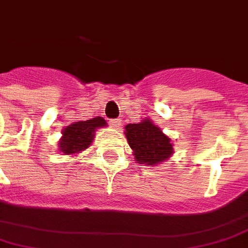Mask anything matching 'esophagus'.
<instances>
[{
	"mask_svg": "<svg viewBox=\"0 0 248 248\" xmlns=\"http://www.w3.org/2000/svg\"><path fill=\"white\" fill-rule=\"evenodd\" d=\"M121 124H122V122H121V120H110V121H109V124H110V126H112V127H114V128L120 127Z\"/></svg>",
	"mask_w": 248,
	"mask_h": 248,
	"instance_id": "obj_1",
	"label": "esophagus"
}]
</instances>
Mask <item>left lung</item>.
Masks as SVG:
<instances>
[{
	"instance_id": "left-lung-1",
	"label": "left lung",
	"mask_w": 248,
	"mask_h": 248,
	"mask_svg": "<svg viewBox=\"0 0 248 248\" xmlns=\"http://www.w3.org/2000/svg\"><path fill=\"white\" fill-rule=\"evenodd\" d=\"M124 135L135 155L136 163L155 166L166 162L173 155L171 138L163 134L161 128L149 118H144L139 124L124 126Z\"/></svg>"
}]
</instances>
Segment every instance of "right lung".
Returning <instances> with one entry per match:
<instances>
[{
	"mask_svg": "<svg viewBox=\"0 0 248 248\" xmlns=\"http://www.w3.org/2000/svg\"><path fill=\"white\" fill-rule=\"evenodd\" d=\"M105 126H108V124L103 117L78 121V122H73L69 126H65L58 143L59 151L65 155H76L86 151L93 143L97 128Z\"/></svg>",
	"mask_w": 248,
	"mask_h": 248,
	"instance_id": "right-lung-1",
	"label": "right lung"
}]
</instances>
